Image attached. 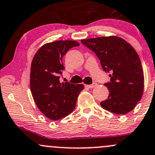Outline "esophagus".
I'll return each instance as SVG.
<instances>
[{
  "instance_id": "34e87169",
  "label": "esophagus",
  "mask_w": 155,
  "mask_h": 155,
  "mask_svg": "<svg viewBox=\"0 0 155 155\" xmlns=\"http://www.w3.org/2000/svg\"><path fill=\"white\" fill-rule=\"evenodd\" d=\"M97 85V84L96 82H94L92 84H85V87H88V88H93V87H96Z\"/></svg>"
}]
</instances>
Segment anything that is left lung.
Returning a JSON list of instances; mask_svg holds the SVG:
<instances>
[{
	"instance_id": "left-lung-1",
	"label": "left lung",
	"mask_w": 155,
	"mask_h": 155,
	"mask_svg": "<svg viewBox=\"0 0 155 155\" xmlns=\"http://www.w3.org/2000/svg\"><path fill=\"white\" fill-rule=\"evenodd\" d=\"M81 42L97 55L103 71L110 73V81L104 84L109 96L100 102L101 106L117 114L133 110L144 88L141 61L133 47L117 36L82 39Z\"/></svg>"
}]
</instances>
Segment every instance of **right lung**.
Instances as JSON below:
<instances>
[{
    "instance_id": "right-lung-1",
    "label": "right lung",
    "mask_w": 155,
    "mask_h": 155,
    "mask_svg": "<svg viewBox=\"0 0 155 155\" xmlns=\"http://www.w3.org/2000/svg\"><path fill=\"white\" fill-rule=\"evenodd\" d=\"M75 41H56L43 45L35 53L31 65L30 89L37 107L49 119L58 120L68 116L76 107L83 84L61 83L59 75L64 70L62 58Z\"/></svg>"
}]
</instances>
